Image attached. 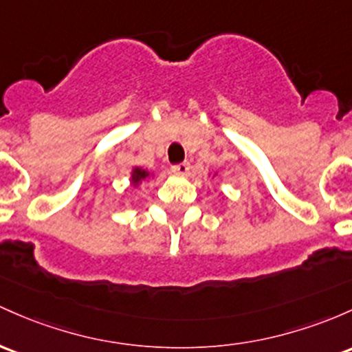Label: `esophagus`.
Segmentation results:
<instances>
[{
	"label": "esophagus",
	"instance_id": "1",
	"mask_svg": "<svg viewBox=\"0 0 352 352\" xmlns=\"http://www.w3.org/2000/svg\"><path fill=\"white\" fill-rule=\"evenodd\" d=\"M188 170H190V164H188V162H182V164L172 165V172L175 173V175H185Z\"/></svg>",
	"mask_w": 352,
	"mask_h": 352
}]
</instances>
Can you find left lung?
Returning <instances> with one entry per match:
<instances>
[{
	"label": "left lung",
	"mask_w": 352,
	"mask_h": 352,
	"mask_svg": "<svg viewBox=\"0 0 352 352\" xmlns=\"http://www.w3.org/2000/svg\"><path fill=\"white\" fill-rule=\"evenodd\" d=\"M208 177H210V173H208ZM215 177H217V172H215L214 175H212V179H215Z\"/></svg>",
	"instance_id": "left-lung-1"
}]
</instances>
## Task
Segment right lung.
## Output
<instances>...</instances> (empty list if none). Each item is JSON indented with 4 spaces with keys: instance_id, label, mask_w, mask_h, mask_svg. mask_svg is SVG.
I'll list each match as a JSON object with an SVG mask.
<instances>
[{
    "instance_id": "1",
    "label": "right lung",
    "mask_w": 352,
    "mask_h": 352,
    "mask_svg": "<svg viewBox=\"0 0 352 352\" xmlns=\"http://www.w3.org/2000/svg\"><path fill=\"white\" fill-rule=\"evenodd\" d=\"M153 177H155V172H152V170L144 167H132V172H130V184L137 188L144 180L153 179Z\"/></svg>"
}]
</instances>
